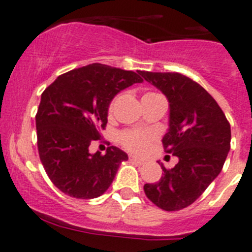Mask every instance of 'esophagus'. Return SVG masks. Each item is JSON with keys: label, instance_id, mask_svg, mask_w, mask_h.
Wrapping results in <instances>:
<instances>
[{"label": "esophagus", "instance_id": "34e87169", "mask_svg": "<svg viewBox=\"0 0 252 252\" xmlns=\"http://www.w3.org/2000/svg\"><path fill=\"white\" fill-rule=\"evenodd\" d=\"M129 160L135 161V163H138V164H143V163H144V160H143V159L138 158V157H134V155H129Z\"/></svg>", "mask_w": 252, "mask_h": 252}]
</instances>
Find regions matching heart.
<instances>
[{
	"label": "heart",
	"mask_w": 252,
	"mask_h": 252,
	"mask_svg": "<svg viewBox=\"0 0 252 252\" xmlns=\"http://www.w3.org/2000/svg\"><path fill=\"white\" fill-rule=\"evenodd\" d=\"M113 105L114 103H112L109 110L112 112ZM153 139V134L149 131H143V130H126L122 131L119 134L118 140L126 150L133 153H144L145 150L149 147L150 142Z\"/></svg>",
	"instance_id": "b5f03b06"
}]
</instances>
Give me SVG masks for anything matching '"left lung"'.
Returning a JSON list of instances; mask_svg holds the SVG:
<instances>
[{
    "instance_id": "8db88e82",
    "label": "left lung",
    "mask_w": 252,
    "mask_h": 252,
    "mask_svg": "<svg viewBox=\"0 0 252 252\" xmlns=\"http://www.w3.org/2000/svg\"><path fill=\"white\" fill-rule=\"evenodd\" d=\"M139 74L168 99L163 145L179 159L169 170L161 164L164 175L144 185L145 195L163 210H180L194 203L221 171L230 150V124L216 100L189 77L144 70Z\"/></svg>"
}]
</instances>
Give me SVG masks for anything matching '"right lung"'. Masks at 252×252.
<instances>
[{
  "instance_id": "right-lung-1",
  "label": "right lung",
  "mask_w": 252,
  "mask_h": 252,
  "mask_svg": "<svg viewBox=\"0 0 252 252\" xmlns=\"http://www.w3.org/2000/svg\"><path fill=\"white\" fill-rule=\"evenodd\" d=\"M135 72L93 63L57 77L44 89L36 115L39 159L51 182L76 199H94L110 187L128 155L109 147L89 153L121 91L142 83Z\"/></svg>"
}]
</instances>
